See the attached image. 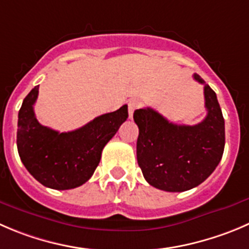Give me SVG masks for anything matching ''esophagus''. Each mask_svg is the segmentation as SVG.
Returning a JSON list of instances; mask_svg holds the SVG:
<instances>
[{"label":"esophagus","mask_w":249,"mask_h":249,"mask_svg":"<svg viewBox=\"0 0 249 249\" xmlns=\"http://www.w3.org/2000/svg\"><path fill=\"white\" fill-rule=\"evenodd\" d=\"M127 106H129V117H130V119H131L132 114H134L135 110L139 108L140 103H139V101H137V100H130L129 105H127Z\"/></svg>","instance_id":"34e87169"}]
</instances>
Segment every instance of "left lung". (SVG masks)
<instances>
[{
  "mask_svg": "<svg viewBox=\"0 0 249 249\" xmlns=\"http://www.w3.org/2000/svg\"><path fill=\"white\" fill-rule=\"evenodd\" d=\"M194 79L204 85L207 115L198 124H173L152 108L134 113L137 163L147 182L163 191L183 192L198 186L224 153L225 122L218 98L198 74Z\"/></svg>",
  "mask_w": 249,
  "mask_h": 249,
  "instance_id": "8db88e82",
  "label": "left lung"
}]
</instances>
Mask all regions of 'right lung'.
<instances>
[{
    "instance_id": "right-lung-1",
    "label": "right lung",
    "mask_w": 249,
    "mask_h": 249,
    "mask_svg": "<svg viewBox=\"0 0 249 249\" xmlns=\"http://www.w3.org/2000/svg\"><path fill=\"white\" fill-rule=\"evenodd\" d=\"M35 86L18 114L17 147L26 170L46 187L71 190L85 183L101 160L102 149L126 120L127 106L95 118L80 129L58 132L37 122Z\"/></svg>"
}]
</instances>
